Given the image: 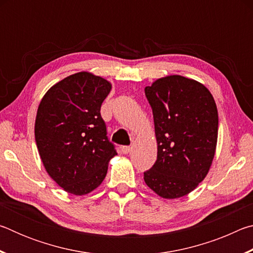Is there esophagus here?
<instances>
[{"label":"esophagus","instance_id":"1","mask_svg":"<svg viewBox=\"0 0 253 253\" xmlns=\"http://www.w3.org/2000/svg\"><path fill=\"white\" fill-rule=\"evenodd\" d=\"M130 146H122L121 147V151L123 152V154H128L130 152Z\"/></svg>","mask_w":253,"mask_h":253}]
</instances>
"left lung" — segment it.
I'll list each match as a JSON object with an SVG mask.
<instances>
[{"label": "left lung", "instance_id": "8db88e82", "mask_svg": "<svg viewBox=\"0 0 253 253\" xmlns=\"http://www.w3.org/2000/svg\"><path fill=\"white\" fill-rule=\"evenodd\" d=\"M145 95L153 109L157 160L144 181L162 198H182L212 164L219 127L215 101L202 84L182 76L156 80Z\"/></svg>", "mask_w": 253, "mask_h": 253}]
</instances>
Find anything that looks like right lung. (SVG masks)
Returning <instances> with one entry per match:
<instances>
[{
    "label": "right lung",
    "mask_w": 253,
    "mask_h": 253,
    "mask_svg": "<svg viewBox=\"0 0 253 253\" xmlns=\"http://www.w3.org/2000/svg\"><path fill=\"white\" fill-rule=\"evenodd\" d=\"M111 84L89 72L67 77L51 87L39 105L34 135L45 170L75 195L90 193L104 181L117 155L100 115Z\"/></svg>",
    "instance_id": "obj_1"
}]
</instances>
